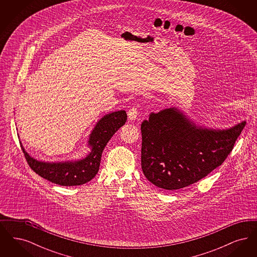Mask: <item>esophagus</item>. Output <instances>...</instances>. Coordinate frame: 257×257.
Returning <instances> with one entry per match:
<instances>
[{
    "label": "esophagus",
    "mask_w": 257,
    "mask_h": 257,
    "mask_svg": "<svg viewBox=\"0 0 257 257\" xmlns=\"http://www.w3.org/2000/svg\"><path fill=\"white\" fill-rule=\"evenodd\" d=\"M138 116V109L136 107H132L128 110V118L130 120H135Z\"/></svg>",
    "instance_id": "34e87169"
}]
</instances>
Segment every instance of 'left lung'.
<instances>
[{
	"instance_id": "1",
	"label": "left lung",
	"mask_w": 257,
	"mask_h": 257,
	"mask_svg": "<svg viewBox=\"0 0 257 257\" xmlns=\"http://www.w3.org/2000/svg\"><path fill=\"white\" fill-rule=\"evenodd\" d=\"M244 125L213 129L196 125L176 108L151 112L141 126L144 174L165 190L196 183L224 162Z\"/></svg>"
}]
</instances>
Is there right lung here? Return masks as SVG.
I'll return each instance as SVG.
<instances>
[{
	"label": "right lung",
	"instance_id": "1",
	"mask_svg": "<svg viewBox=\"0 0 257 257\" xmlns=\"http://www.w3.org/2000/svg\"><path fill=\"white\" fill-rule=\"evenodd\" d=\"M127 120L125 110L112 111L104 115L89 135L90 152L86 158L67 162H42L31 157L20 143L31 169L52 183L61 186H79L90 181L99 171L101 156L112 135Z\"/></svg>",
	"mask_w": 257,
	"mask_h": 257
}]
</instances>
